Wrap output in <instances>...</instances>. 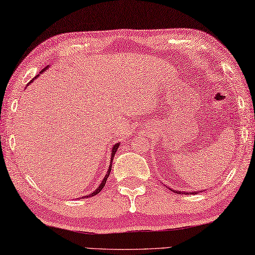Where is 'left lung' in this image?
I'll use <instances>...</instances> for the list:
<instances>
[{
    "label": "left lung",
    "mask_w": 255,
    "mask_h": 255,
    "mask_svg": "<svg viewBox=\"0 0 255 255\" xmlns=\"http://www.w3.org/2000/svg\"><path fill=\"white\" fill-rule=\"evenodd\" d=\"M173 192H175V193H177V194H187L186 192H181V191H175V190H172ZM194 193H197V192H192V194H194Z\"/></svg>",
    "instance_id": "1"
}]
</instances>
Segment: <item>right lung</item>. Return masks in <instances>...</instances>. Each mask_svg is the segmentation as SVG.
Segmentation results:
<instances>
[{
    "instance_id": "1",
    "label": "right lung",
    "mask_w": 255,
    "mask_h": 255,
    "mask_svg": "<svg viewBox=\"0 0 255 255\" xmlns=\"http://www.w3.org/2000/svg\"><path fill=\"white\" fill-rule=\"evenodd\" d=\"M46 69H47V66H46V68H44L43 70H41L40 72H39V74H40L41 72H44V71H45ZM39 74H38V76H37V77H39ZM37 77H36V78H37ZM119 147H120V143H116V144L113 145V149H112V157H111V164H110V167H108L107 174L105 175V177H104V179L102 181V183H100V185L97 187V189H96V191H95V192H93V193H90V194H88V195H86V198H90V197H94V195H96V194H98L99 192L103 190V187L105 186L107 178H108V176H110V173H111V170H112V162H113V159H114L115 152H116V150L119 149Z\"/></svg>"
}]
</instances>
